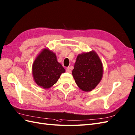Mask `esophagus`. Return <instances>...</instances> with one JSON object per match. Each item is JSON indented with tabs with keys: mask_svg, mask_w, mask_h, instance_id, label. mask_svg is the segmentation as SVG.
<instances>
[{
	"mask_svg": "<svg viewBox=\"0 0 135 135\" xmlns=\"http://www.w3.org/2000/svg\"><path fill=\"white\" fill-rule=\"evenodd\" d=\"M66 71H67V72H68V73H71V70L70 67H67V69H66Z\"/></svg>",
	"mask_w": 135,
	"mask_h": 135,
	"instance_id": "esophagus-1",
	"label": "esophagus"
}]
</instances>
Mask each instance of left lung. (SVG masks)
Instances as JSON below:
<instances>
[{
    "label": "left lung",
    "mask_w": 135,
    "mask_h": 135,
    "mask_svg": "<svg viewBox=\"0 0 135 135\" xmlns=\"http://www.w3.org/2000/svg\"><path fill=\"white\" fill-rule=\"evenodd\" d=\"M103 66L95 51L79 54L72 70V76L79 88L84 92H90L102 80Z\"/></svg>",
    "instance_id": "8db88e82"
}]
</instances>
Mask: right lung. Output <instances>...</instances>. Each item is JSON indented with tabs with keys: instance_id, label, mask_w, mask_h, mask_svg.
I'll return each instance as SVG.
<instances>
[{
	"instance_id": "right-lung-1",
	"label": "right lung",
	"mask_w": 135,
	"mask_h": 135,
	"mask_svg": "<svg viewBox=\"0 0 135 135\" xmlns=\"http://www.w3.org/2000/svg\"><path fill=\"white\" fill-rule=\"evenodd\" d=\"M32 71L36 84L41 88L48 89L56 83L65 70L57 61L56 54L45 48L35 59Z\"/></svg>"
}]
</instances>
